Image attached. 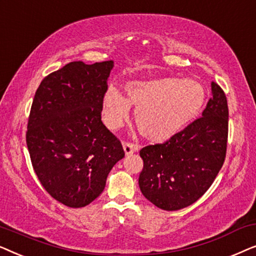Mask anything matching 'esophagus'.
I'll use <instances>...</instances> for the list:
<instances>
[{
    "mask_svg": "<svg viewBox=\"0 0 256 256\" xmlns=\"http://www.w3.org/2000/svg\"><path fill=\"white\" fill-rule=\"evenodd\" d=\"M122 146H124V150L126 155H130V154L136 152L140 150L138 146L132 144V143H129V142H124L122 143Z\"/></svg>",
    "mask_w": 256,
    "mask_h": 256,
    "instance_id": "esophagus-1",
    "label": "esophagus"
}]
</instances>
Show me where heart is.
Instances as JSON below:
<instances>
[{"instance_id": "1", "label": "heart", "mask_w": 256, "mask_h": 256, "mask_svg": "<svg viewBox=\"0 0 256 256\" xmlns=\"http://www.w3.org/2000/svg\"><path fill=\"white\" fill-rule=\"evenodd\" d=\"M124 93L126 96L114 87L106 90L104 122L108 128L118 129L127 120L130 106H134L138 129L154 142L168 141L186 128L205 102V90L200 84L174 76L128 82Z\"/></svg>"}]
</instances>
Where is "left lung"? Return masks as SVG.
Segmentation results:
<instances>
[{"instance_id": "left-lung-1", "label": "left lung", "mask_w": 256, "mask_h": 256, "mask_svg": "<svg viewBox=\"0 0 256 256\" xmlns=\"http://www.w3.org/2000/svg\"><path fill=\"white\" fill-rule=\"evenodd\" d=\"M202 116L163 144L141 149L142 194L157 208L177 211L197 202L211 186L226 156L228 106L224 90L211 84Z\"/></svg>"}]
</instances>
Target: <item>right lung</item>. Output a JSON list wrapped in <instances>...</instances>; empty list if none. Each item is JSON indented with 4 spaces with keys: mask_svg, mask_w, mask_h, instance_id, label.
I'll return each instance as SVG.
<instances>
[{
    "mask_svg": "<svg viewBox=\"0 0 256 256\" xmlns=\"http://www.w3.org/2000/svg\"><path fill=\"white\" fill-rule=\"evenodd\" d=\"M113 60L72 62L48 76L34 94L26 146L38 180L68 208L88 205L124 157L121 142L101 121Z\"/></svg>",
    "mask_w": 256,
    "mask_h": 256,
    "instance_id": "obj_1",
    "label": "right lung"
}]
</instances>
